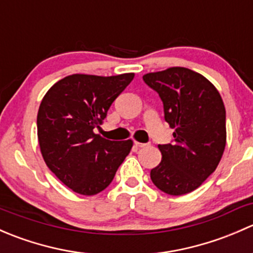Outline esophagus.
<instances>
[{"label":"esophagus","instance_id":"esophagus-1","mask_svg":"<svg viewBox=\"0 0 253 253\" xmlns=\"http://www.w3.org/2000/svg\"><path fill=\"white\" fill-rule=\"evenodd\" d=\"M134 144H136L137 147H139V148H143V147H147V145H149V143H141V142H134Z\"/></svg>","mask_w":253,"mask_h":253}]
</instances>
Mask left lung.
<instances>
[{
	"mask_svg": "<svg viewBox=\"0 0 253 253\" xmlns=\"http://www.w3.org/2000/svg\"><path fill=\"white\" fill-rule=\"evenodd\" d=\"M159 94L165 121L174 128V142L159 144L162 162L150 178L171 196L200 187L218 167L226 144L225 106L215 86L185 67H170L143 76Z\"/></svg>",
	"mask_w": 253,
	"mask_h": 253,
	"instance_id": "obj_1",
	"label": "left lung"
}]
</instances>
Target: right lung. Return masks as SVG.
<instances>
[{
  "label": "right lung",
  "mask_w": 253,
  "mask_h": 253,
  "mask_svg": "<svg viewBox=\"0 0 253 253\" xmlns=\"http://www.w3.org/2000/svg\"><path fill=\"white\" fill-rule=\"evenodd\" d=\"M134 73L72 75L53 84L38 111V139L47 168L75 192L93 196L111 183L131 152L132 139L109 141L100 128L115 99Z\"/></svg>",
  "instance_id": "add662e5"
}]
</instances>
